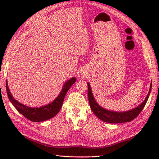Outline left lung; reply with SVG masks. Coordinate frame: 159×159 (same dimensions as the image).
<instances>
[{"label":"left lung","mask_w":159,"mask_h":159,"mask_svg":"<svg viewBox=\"0 0 159 159\" xmlns=\"http://www.w3.org/2000/svg\"><path fill=\"white\" fill-rule=\"evenodd\" d=\"M87 85H88V91H87V93H88V99H89V105L91 107V109L92 110L94 114H95L100 120L105 121V122L117 124V123H123V122L130 121L139 116L140 113L141 112V111L143 109V108L145 105H146V104L148 101V98H149L150 93L151 92L152 83L150 85V89L149 92H148L146 98L145 99V100L140 104L139 106L134 108V109L126 111V112H120V113L108 111L103 109V108H102L100 106H99L96 102V100L93 96L92 90H91L90 85L89 83H87Z\"/></svg>","instance_id":"1"}]
</instances>
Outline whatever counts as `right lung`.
<instances>
[{"mask_svg":"<svg viewBox=\"0 0 159 159\" xmlns=\"http://www.w3.org/2000/svg\"><path fill=\"white\" fill-rule=\"evenodd\" d=\"M76 78H72L64 84L61 92L60 93L58 97L49 104L40 108H31L26 107L24 104L18 102V101L13 98L11 93L9 89L7 80H6V90L9 100L15 107L17 111L21 113L28 120L34 122H39L45 120H48L50 118L55 117L60 111L62 107L63 102L67 91L76 81Z\"/></svg>","mask_w":159,"mask_h":159,"instance_id":"right-lung-1","label":"right lung"}]
</instances>
